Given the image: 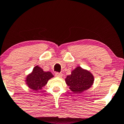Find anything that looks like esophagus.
<instances>
[{
  "label": "esophagus",
  "instance_id": "34e87169",
  "mask_svg": "<svg viewBox=\"0 0 124 124\" xmlns=\"http://www.w3.org/2000/svg\"><path fill=\"white\" fill-rule=\"evenodd\" d=\"M55 76L56 77H61L62 76V74L61 73L56 72V73H55Z\"/></svg>",
  "mask_w": 124,
  "mask_h": 124
}]
</instances>
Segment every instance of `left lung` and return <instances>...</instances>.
<instances>
[{
    "label": "left lung",
    "instance_id": "1",
    "mask_svg": "<svg viewBox=\"0 0 124 124\" xmlns=\"http://www.w3.org/2000/svg\"><path fill=\"white\" fill-rule=\"evenodd\" d=\"M65 81L71 91L80 93L92 86L94 78L89 71L78 66L66 77Z\"/></svg>",
    "mask_w": 124,
    "mask_h": 124
}]
</instances>
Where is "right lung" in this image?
Wrapping results in <instances>:
<instances>
[{
  "label": "right lung",
  "mask_w": 124,
  "mask_h": 124,
  "mask_svg": "<svg viewBox=\"0 0 124 124\" xmlns=\"http://www.w3.org/2000/svg\"><path fill=\"white\" fill-rule=\"evenodd\" d=\"M53 77V74L50 71H44L41 68L36 66L34 68L32 73L27 76L26 84L30 88L33 90L41 89L49 79Z\"/></svg>",
  "instance_id": "add662e5"
}]
</instances>
